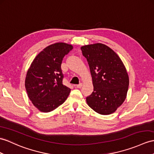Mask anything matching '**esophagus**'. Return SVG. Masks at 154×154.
<instances>
[{
	"label": "esophagus",
	"mask_w": 154,
	"mask_h": 154,
	"mask_svg": "<svg viewBox=\"0 0 154 154\" xmlns=\"http://www.w3.org/2000/svg\"><path fill=\"white\" fill-rule=\"evenodd\" d=\"M76 88H81L82 87V83H80V84L76 85Z\"/></svg>",
	"instance_id": "obj_1"
}]
</instances>
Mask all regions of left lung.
I'll return each mask as SVG.
<instances>
[{"mask_svg":"<svg viewBox=\"0 0 154 154\" xmlns=\"http://www.w3.org/2000/svg\"><path fill=\"white\" fill-rule=\"evenodd\" d=\"M89 66L93 91L88 106L102 115L114 113L126 99L129 80L125 65L114 50L97 43L81 47Z\"/></svg>","mask_w":154,"mask_h":154,"instance_id":"left-lung-1","label":"left lung"}]
</instances>
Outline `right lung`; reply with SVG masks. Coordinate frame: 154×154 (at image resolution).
Listing matches in <instances>:
<instances>
[{"label": "right lung", "mask_w": 154, "mask_h": 154, "mask_svg": "<svg viewBox=\"0 0 154 154\" xmlns=\"http://www.w3.org/2000/svg\"><path fill=\"white\" fill-rule=\"evenodd\" d=\"M72 48L64 42L51 44L36 56L28 69L25 89L29 99L40 111L56 109L69 95L70 89L63 84L61 65L64 56Z\"/></svg>", "instance_id": "right-lung-1"}]
</instances>
